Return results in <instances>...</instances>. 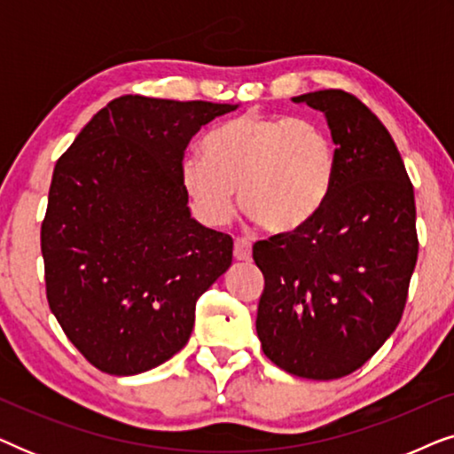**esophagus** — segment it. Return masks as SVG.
<instances>
[{
  "label": "esophagus",
  "mask_w": 454,
  "mask_h": 454,
  "mask_svg": "<svg viewBox=\"0 0 454 454\" xmlns=\"http://www.w3.org/2000/svg\"><path fill=\"white\" fill-rule=\"evenodd\" d=\"M233 256H235V260H239V262H246V260H250L252 258V246H250V241H246V239H235V244H233Z\"/></svg>",
  "instance_id": "34e87169"
}]
</instances>
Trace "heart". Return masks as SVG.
Masks as SVG:
<instances>
[{
    "mask_svg": "<svg viewBox=\"0 0 454 454\" xmlns=\"http://www.w3.org/2000/svg\"><path fill=\"white\" fill-rule=\"evenodd\" d=\"M202 151L184 157L179 184L210 227L227 225L238 190L241 210L264 231H300L318 216L337 176L331 134L301 117L247 111L213 129Z\"/></svg>",
    "mask_w": 454,
    "mask_h": 454,
    "instance_id": "1",
    "label": "heart"
}]
</instances>
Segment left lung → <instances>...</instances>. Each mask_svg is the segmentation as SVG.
I'll list each match as a JSON object with an SVG mask.
<instances>
[{
  "label": "left lung",
  "mask_w": 454,
  "mask_h": 454,
  "mask_svg": "<svg viewBox=\"0 0 454 454\" xmlns=\"http://www.w3.org/2000/svg\"><path fill=\"white\" fill-rule=\"evenodd\" d=\"M294 101L326 115L337 176L309 225L254 244L264 275L256 333L281 370L333 380L399 326L419 250L415 196L388 129L356 95L328 89Z\"/></svg>",
  "instance_id": "obj_1"
}]
</instances>
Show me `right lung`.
<instances>
[{"label": "right lung", "mask_w": 454, "mask_h": 454, "mask_svg": "<svg viewBox=\"0 0 454 454\" xmlns=\"http://www.w3.org/2000/svg\"><path fill=\"white\" fill-rule=\"evenodd\" d=\"M235 105L114 98L55 163L41 252L51 312L97 370L132 376L188 343L233 239L190 216L179 184L198 129Z\"/></svg>", "instance_id": "obj_1"}]
</instances>
